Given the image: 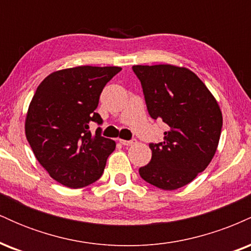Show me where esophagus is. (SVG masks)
I'll list each match as a JSON object with an SVG mask.
<instances>
[{"mask_svg": "<svg viewBox=\"0 0 251 251\" xmlns=\"http://www.w3.org/2000/svg\"><path fill=\"white\" fill-rule=\"evenodd\" d=\"M119 143L122 144V145H124V146H131V145H134V144L137 143V139H134V138H132L131 140L119 139Z\"/></svg>", "mask_w": 251, "mask_h": 251, "instance_id": "obj_1", "label": "esophagus"}]
</instances>
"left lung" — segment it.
Wrapping results in <instances>:
<instances>
[{
	"instance_id": "1",
	"label": "left lung",
	"mask_w": 251,
	"mask_h": 251,
	"mask_svg": "<svg viewBox=\"0 0 251 251\" xmlns=\"http://www.w3.org/2000/svg\"><path fill=\"white\" fill-rule=\"evenodd\" d=\"M152 119L168 125L162 143H150L151 162L139 169L144 180L163 190L192 181L211 162L220 142L222 112L194 72L171 65L133 66Z\"/></svg>"
}]
</instances>
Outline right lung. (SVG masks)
<instances>
[{
  "label": "right lung",
  "instance_id": "obj_1",
  "mask_svg": "<svg viewBox=\"0 0 251 251\" xmlns=\"http://www.w3.org/2000/svg\"><path fill=\"white\" fill-rule=\"evenodd\" d=\"M120 67L79 66L54 72L36 88L25 118V137L39 163L53 179L72 189L102 176L116 143L89 131L101 125L96 108L103 87Z\"/></svg>",
  "mask_w": 251,
  "mask_h": 251
}]
</instances>
